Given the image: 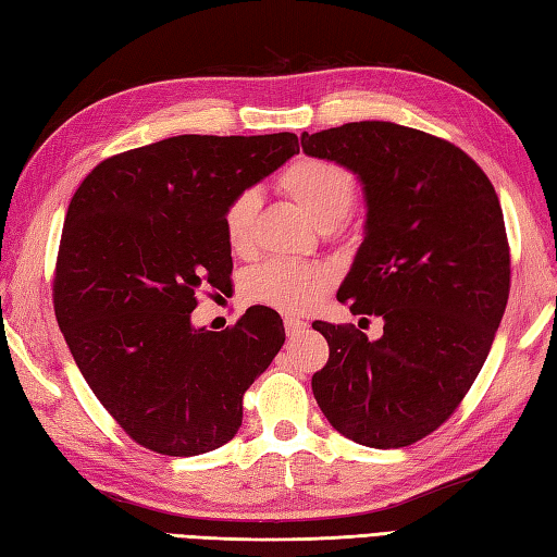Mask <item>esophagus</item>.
I'll return each mask as SVG.
<instances>
[{
  "instance_id": "1",
  "label": "esophagus",
  "mask_w": 557,
  "mask_h": 557,
  "mask_svg": "<svg viewBox=\"0 0 557 557\" xmlns=\"http://www.w3.org/2000/svg\"><path fill=\"white\" fill-rule=\"evenodd\" d=\"M306 327H309V323L299 321V318H292V315H287V318H285V330H287V335H289V337L304 333Z\"/></svg>"
}]
</instances>
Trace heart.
Returning a JSON list of instances; mask_svg holds the SVG:
<instances>
[{"mask_svg": "<svg viewBox=\"0 0 557 557\" xmlns=\"http://www.w3.org/2000/svg\"><path fill=\"white\" fill-rule=\"evenodd\" d=\"M277 186L313 224L330 230L347 215L354 200V176L347 168L321 158H304L280 174ZM260 196L253 188L236 194L222 212V232L234 253L253 246ZM333 270L297 260H270L246 277L248 297L285 313H306L333 287Z\"/></svg>", "mask_w": 557, "mask_h": 557, "instance_id": "1", "label": "heart"}]
</instances>
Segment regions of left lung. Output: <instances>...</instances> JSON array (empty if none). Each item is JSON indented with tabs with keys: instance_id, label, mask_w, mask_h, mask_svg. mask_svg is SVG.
I'll list each match as a JSON object with an SVG mask.
<instances>
[{
	"instance_id": "obj_1",
	"label": "left lung",
	"mask_w": 557,
	"mask_h": 557,
	"mask_svg": "<svg viewBox=\"0 0 557 557\" xmlns=\"http://www.w3.org/2000/svg\"><path fill=\"white\" fill-rule=\"evenodd\" d=\"M306 156L357 174L363 242L337 292L383 337L315 321L330 359L313 373L325 419L349 441L407 447L449 419L476 381L510 294L495 188L465 150L393 122L301 134Z\"/></svg>"
}]
</instances>
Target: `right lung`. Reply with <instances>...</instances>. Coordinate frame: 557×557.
I'll return each instance as SVG.
<instances>
[{
    "label": "right lung",
    "mask_w": 557,
    "mask_h": 557,
    "mask_svg": "<svg viewBox=\"0 0 557 557\" xmlns=\"http://www.w3.org/2000/svg\"><path fill=\"white\" fill-rule=\"evenodd\" d=\"M299 152V138L172 136L102 160L71 198L54 313L86 383L152 453L194 457L242 425V399L285 345L251 306L234 327L191 323L200 287L222 289L224 206Z\"/></svg>",
    "instance_id": "1"
}]
</instances>
